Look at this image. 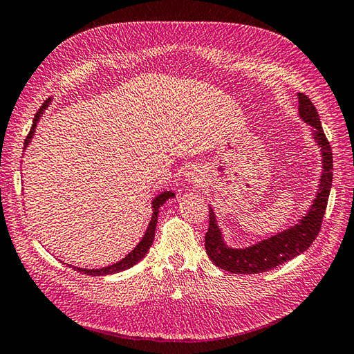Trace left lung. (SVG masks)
<instances>
[{"label":"left lung","mask_w":354,"mask_h":354,"mask_svg":"<svg viewBox=\"0 0 354 354\" xmlns=\"http://www.w3.org/2000/svg\"><path fill=\"white\" fill-rule=\"evenodd\" d=\"M297 96L300 118L314 128V138L322 147L323 175L319 179L318 193L314 203H312L308 214L297 225L245 249H232L225 244L223 236H221L216 223L214 211L209 208V226L207 235H205V249H207L209 259L221 270L236 274L264 273V271L282 266L283 262L308 250L317 238L319 229H322L333 179L332 147L324 134L314 104L305 93H299Z\"/></svg>","instance_id":"obj_1"}]
</instances>
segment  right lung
I'll use <instances>...</instances> for the list:
<instances>
[{
    "mask_svg": "<svg viewBox=\"0 0 354 354\" xmlns=\"http://www.w3.org/2000/svg\"><path fill=\"white\" fill-rule=\"evenodd\" d=\"M49 102H51V100H46L44 104H42V106H40L39 109V111L36 113V116H35V119H32V125H31V129H30V133H28V136L26 137V143H24V149H26V147L28 146V143L31 142V138H32V134H35V129H36V127H37V122H39V119H40V116H42V113L45 111V109L46 106L49 105ZM175 196V193H171V192H164V193H161L160 196H157L153 199V202H152V211H153V214H152V218H151V221H149V226H147V229H146V234H145V236L142 238V241H140L137 245H136V249L131 252V253H128L125 258H123L122 261H119V262H116V264H113V266H109V267H104V268H93V270H87V268H78V267H72V268H75L77 271H80V273H83V274H88V276H105V274H113V273H119V271H123V270H127V268H131L133 266H136L137 262L142 259L145 254L147 253V250L151 249V245H152V243H153V236H155V229H157V220H158V212H160V207L161 205L166 202V201H169L170 197H174ZM71 267V266H69Z\"/></svg>",
    "mask_w": 354,
    "mask_h": 354,
    "instance_id": "add662e5",
    "label": "right lung"
}]
</instances>
